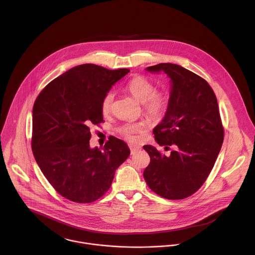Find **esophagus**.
Returning <instances> with one entry per match:
<instances>
[{
  "label": "esophagus",
  "mask_w": 255,
  "mask_h": 255,
  "mask_svg": "<svg viewBox=\"0 0 255 255\" xmlns=\"http://www.w3.org/2000/svg\"><path fill=\"white\" fill-rule=\"evenodd\" d=\"M128 147L130 149V153L131 154H134L135 152L139 151L141 149V147L139 145H135V144H128Z\"/></svg>",
  "instance_id": "34e87169"
}]
</instances>
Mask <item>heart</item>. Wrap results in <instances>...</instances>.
I'll return each instance as SVG.
<instances>
[{"mask_svg":"<svg viewBox=\"0 0 255 255\" xmlns=\"http://www.w3.org/2000/svg\"><path fill=\"white\" fill-rule=\"evenodd\" d=\"M126 90L142 103L144 114L153 121L162 120L169 109V94L164 90H155L154 83L144 76L136 75L132 77L126 85ZM114 98L115 95L113 92H109L104 96L101 103V111L104 116H108L112 113ZM145 129V123L138 122L125 124L118 130L121 135L133 141L135 140V135L143 133Z\"/></svg>","mask_w":255,"mask_h":255,"instance_id":"b5f03b06","label":"heart"}]
</instances>
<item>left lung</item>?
Listing matches in <instances>:
<instances>
[{
	"instance_id": "1",
	"label": "left lung",
	"mask_w": 255,
	"mask_h": 255,
	"mask_svg": "<svg viewBox=\"0 0 255 255\" xmlns=\"http://www.w3.org/2000/svg\"><path fill=\"white\" fill-rule=\"evenodd\" d=\"M146 70L163 71L171 78L169 109L153 133L159 145L175 150L167 157L153 146H143L150 156L143 177L156 194L183 199L207 180L221 150L224 128L217 98L204 78L179 65L158 64Z\"/></svg>"
}]
</instances>
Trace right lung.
I'll list each match as a JSON object with an SVG mask.
<instances>
[{
    "label": "right lung",
    "mask_w": 255,
    "mask_h": 255,
    "mask_svg": "<svg viewBox=\"0 0 255 255\" xmlns=\"http://www.w3.org/2000/svg\"><path fill=\"white\" fill-rule=\"evenodd\" d=\"M129 73L84 64L63 73L39 93L32 111L31 148L45 178L63 197L91 203L110 188L116 170L129 156L110 136L90 148V128L103 123L101 103L112 85Z\"/></svg>",
    "instance_id": "obj_1"
}]
</instances>
